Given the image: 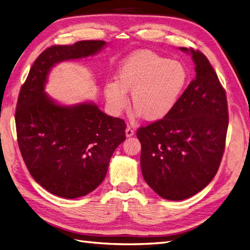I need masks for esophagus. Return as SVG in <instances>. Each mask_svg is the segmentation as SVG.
<instances>
[{
	"label": "esophagus",
	"mask_w": 250,
	"mask_h": 250,
	"mask_svg": "<svg viewBox=\"0 0 250 250\" xmlns=\"http://www.w3.org/2000/svg\"><path fill=\"white\" fill-rule=\"evenodd\" d=\"M125 133H126V137H127V138L132 137V135L134 134L133 128H132L131 126H127V127H126V130H125Z\"/></svg>",
	"instance_id": "obj_1"
}]
</instances>
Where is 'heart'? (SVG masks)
I'll use <instances>...</instances> for the list:
<instances>
[{"instance_id": "b5f03b06", "label": "heart", "mask_w": 250, "mask_h": 250, "mask_svg": "<svg viewBox=\"0 0 250 250\" xmlns=\"http://www.w3.org/2000/svg\"><path fill=\"white\" fill-rule=\"evenodd\" d=\"M118 82L106 83V101L115 113L128 103L126 92H131L135 115L148 121L169 116L180 101L188 82L187 66L152 51L133 53L121 63Z\"/></svg>"}]
</instances>
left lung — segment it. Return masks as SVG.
I'll list each match as a JSON object with an SVG mask.
<instances>
[{
    "instance_id": "1",
    "label": "left lung",
    "mask_w": 250,
    "mask_h": 250,
    "mask_svg": "<svg viewBox=\"0 0 250 250\" xmlns=\"http://www.w3.org/2000/svg\"><path fill=\"white\" fill-rule=\"evenodd\" d=\"M190 53L196 77L169 116L141 127V169L152 190L168 200L197 194L214 178L220 166L229 127L225 90L208 59Z\"/></svg>"
}]
</instances>
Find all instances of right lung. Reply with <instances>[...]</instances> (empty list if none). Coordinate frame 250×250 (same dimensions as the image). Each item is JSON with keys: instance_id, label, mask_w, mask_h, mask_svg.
Listing matches in <instances>:
<instances>
[{"instance_id": "1", "label": "right lung", "mask_w": 250, "mask_h": 250, "mask_svg": "<svg viewBox=\"0 0 250 250\" xmlns=\"http://www.w3.org/2000/svg\"><path fill=\"white\" fill-rule=\"evenodd\" d=\"M105 43L81 41L46 49L20 90L16 125L22 160L36 183L59 197L93 192L105 178L113 151L126 139L124 120L107 116L92 102L57 104L44 93L56 63L95 55Z\"/></svg>"}]
</instances>
